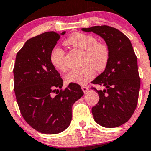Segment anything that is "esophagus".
I'll return each instance as SVG.
<instances>
[{
	"instance_id": "34e87169",
	"label": "esophagus",
	"mask_w": 151,
	"mask_h": 151,
	"mask_svg": "<svg viewBox=\"0 0 151 151\" xmlns=\"http://www.w3.org/2000/svg\"><path fill=\"white\" fill-rule=\"evenodd\" d=\"M81 88H82V90H83V91L85 93H87V91H88V88L86 86V85H82Z\"/></svg>"
}]
</instances>
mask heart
Wrapping results in <instances>:
<instances>
[{"label":"heart","instance_id":"obj_1","mask_svg":"<svg viewBox=\"0 0 151 151\" xmlns=\"http://www.w3.org/2000/svg\"><path fill=\"white\" fill-rule=\"evenodd\" d=\"M64 44L83 52V60L85 65L82 68L71 70L67 73L65 80L68 84H85L93 77L95 69L101 71L107 66L110 56L109 47L103 42H98L95 36L76 32L65 41ZM50 60L52 66L58 71L66 70L65 52L60 47H55L52 50Z\"/></svg>","mask_w":151,"mask_h":151}]
</instances>
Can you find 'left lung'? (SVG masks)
Returning a JSON list of instances; mask_svg holds the SVG:
<instances>
[{
	"instance_id": "1",
	"label": "left lung",
	"mask_w": 151,
	"mask_h": 151,
	"mask_svg": "<svg viewBox=\"0 0 151 151\" xmlns=\"http://www.w3.org/2000/svg\"><path fill=\"white\" fill-rule=\"evenodd\" d=\"M82 30L99 35L109 47L107 66L92 82L104 88L99 91L91 88L99 96L92 113L101 126L118 127L130 119L137 105L140 88L137 58L129 38L118 29L101 25Z\"/></svg>"
}]
</instances>
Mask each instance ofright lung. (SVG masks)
Listing matches in <instances>:
<instances>
[{
	"instance_id": "add662e5",
	"label": "right lung",
	"mask_w": 151,
	"mask_h": 151,
	"mask_svg": "<svg viewBox=\"0 0 151 151\" xmlns=\"http://www.w3.org/2000/svg\"><path fill=\"white\" fill-rule=\"evenodd\" d=\"M60 38L59 33L50 31L28 39L17 54L13 69L21 115L43 134L64 131L71 123L73 104L84 94L75 83L63 89V80L50 63V53Z\"/></svg>"
}]
</instances>
